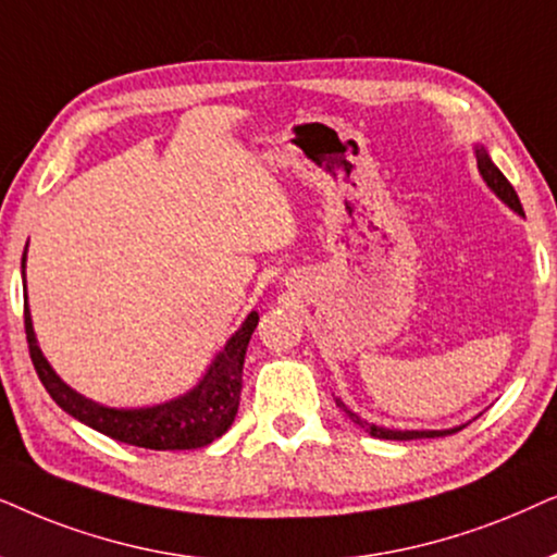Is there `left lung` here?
Returning a JSON list of instances; mask_svg holds the SVG:
<instances>
[{
	"label": "left lung",
	"mask_w": 557,
	"mask_h": 557,
	"mask_svg": "<svg viewBox=\"0 0 557 557\" xmlns=\"http://www.w3.org/2000/svg\"><path fill=\"white\" fill-rule=\"evenodd\" d=\"M476 162H479V170L481 175H484V181L488 188H492L496 196L502 198L504 203L509 206V209H515L520 216H524L522 211V203L520 198H517V190L511 188V183L507 181V177L502 175V170L494 165L492 158H488V152L484 150V147H476ZM336 405L344 410L348 418H351V422H356V425H361L367 430L372 438H380V441H418V438H443V435H450V433H458L461 428H454V430H387V428H376V425H369L367 420H361L359 414L348 410V407L341 403V399H336Z\"/></svg>",
	"instance_id": "left-lung-1"
}]
</instances>
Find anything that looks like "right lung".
Masks as SVG:
<instances>
[{"label":"right lung","instance_id":"right-lung-1","mask_svg":"<svg viewBox=\"0 0 557 557\" xmlns=\"http://www.w3.org/2000/svg\"><path fill=\"white\" fill-rule=\"evenodd\" d=\"M22 267H25V255H22ZM257 321L259 315L249 313L242 329L224 346V351L216 356L203 382L188 395L170 399L165 405L139 407V410H114V407L96 405L71 387H65L61 376L50 369L46 356L37 348L33 321H29L25 306L29 359H33L42 387L48 389V395L55 399L58 407H63L73 418L109 435V438L150 450L203 448L232 428L236 410H239L244 356H247V346L251 333L257 329Z\"/></svg>","mask_w":557,"mask_h":557}]
</instances>
